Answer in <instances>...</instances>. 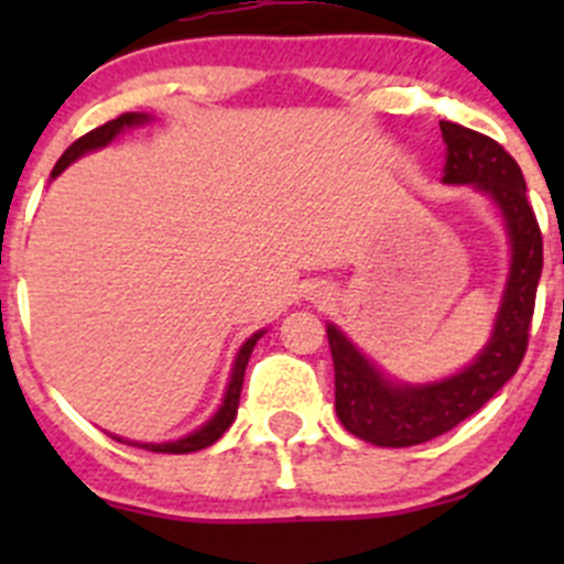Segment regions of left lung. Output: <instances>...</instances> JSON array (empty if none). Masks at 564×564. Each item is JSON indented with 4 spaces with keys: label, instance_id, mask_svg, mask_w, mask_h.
Instances as JSON below:
<instances>
[{
    "label": "left lung",
    "instance_id": "left-lung-1",
    "mask_svg": "<svg viewBox=\"0 0 564 564\" xmlns=\"http://www.w3.org/2000/svg\"><path fill=\"white\" fill-rule=\"evenodd\" d=\"M440 128L447 144L445 182H469L499 204L513 246V267L491 340L469 368L445 382L420 388H395L384 382L382 373L349 344V338L329 324L335 412L349 434L379 447L423 445L456 429L519 371L527 355L534 294L543 270V235L532 204L527 202L519 163L502 144L477 130L456 122H440Z\"/></svg>",
    "mask_w": 564,
    "mask_h": 564
}]
</instances>
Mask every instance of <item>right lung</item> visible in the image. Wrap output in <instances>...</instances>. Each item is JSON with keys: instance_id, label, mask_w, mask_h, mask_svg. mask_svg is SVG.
Listing matches in <instances>:
<instances>
[{"instance_id": "1", "label": "right lung", "mask_w": 564, "mask_h": 564, "mask_svg": "<svg viewBox=\"0 0 564 564\" xmlns=\"http://www.w3.org/2000/svg\"><path fill=\"white\" fill-rule=\"evenodd\" d=\"M141 119H147L144 113H119V117L111 119V122H106V124H100V128L89 130L87 135H82V139H76L70 147H67L65 155L56 161V166H54V172H51V176L65 172V169L70 166V163L76 161L78 155H84V152L98 150V147L108 144V141H111L113 135L119 133V130L128 128V124H139ZM259 338H261V333L250 335V338L246 340V346L240 349V355H237L235 371H231L229 390H226V398H224V406L215 412V417L209 420L207 425H202L196 434L185 436V440L166 442V445H139V447H144V451H150V453H196V451H204V447H209L213 442H218L220 436L226 434V429H229V425L235 423V417H237V406H240V392H242V379H246L250 351H253L256 340H259ZM117 442H122V440H117Z\"/></svg>"}]
</instances>
